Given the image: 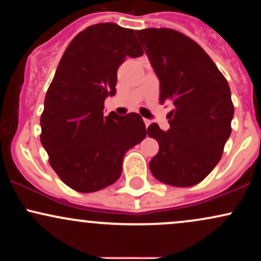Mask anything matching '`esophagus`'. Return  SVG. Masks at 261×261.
I'll use <instances>...</instances> for the list:
<instances>
[{
  "label": "esophagus",
  "instance_id": "34e87169",
  "mask_svg": "<svg viewBox=\"0 0 261 261\" xmlns=\"http://www.w3.org/2000/svg\"><path fill=\"white\" fill-rule=\"evenodd\" d=\"M143 121H145V125H146V126H149V125L152 124V121H151V120H148V119H143Z\"/></svg>",
  "mask_w": 261,
  "mask_h": 261
}]
</instances>
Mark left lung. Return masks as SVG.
<instances>
[{"instance_id":"obj_1","label":"left lung","mask_w":261,"mask_h":261,"mask_svg":"<svg viewBox=\"0 0 261 261\" xmlns=\"http://www.w3.org/2000/svg\"><path fill=\"white\" fill-rule=\"evenodd\" d=\"M161 83V103L172 101L170 128L155 122L147 128L160 151L149 162L164 184H199L216 167L228 140L234 107L228 82L193 39L168 28L136 31Z\"/></svg>"}]
</instances>
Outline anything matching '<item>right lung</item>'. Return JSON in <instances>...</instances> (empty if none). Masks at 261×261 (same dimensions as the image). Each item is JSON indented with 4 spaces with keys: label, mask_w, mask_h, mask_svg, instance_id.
Here are the masks:
<instances>
[{
    "label": "right lung",
    "mask_w": 261,
    "mask_h": 261,
    "mask_svg": "<svg viewBox=\"0 0 261 261\" xmlns=\"http://www.w3.org/2000/svg\"><path fill=\"white\" fill-rule=\"evenodd\" d=\"M142 54L133 29L99 23L79 33L60 60L45 95L40 141L51 168L73 190L114 184L127 149L146 137L139 114H103L106 98L116 92L119 66Z\"/></svg>",
    "instance_id": "right-lung-1"
}]
</instances>
